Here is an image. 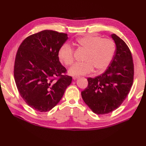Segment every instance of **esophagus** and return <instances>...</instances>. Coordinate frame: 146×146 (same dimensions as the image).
Segmentation results:
<instances>
[{
    "instance_id": "obj_1",
    "label": "esophagus",
    "mask_w": 146,
    "mask_h": 146,
    "mask_svg": "<svg viewBox=\"0 0 146 146\" xmlns=\"http://www.w3.org/2000/svg\"><path fill=\"white\" fill-rule=\"evenodd\" d=\"M77 78H78V76H73V80H76V79H77Z\"/></svg>"
}]
</instances>
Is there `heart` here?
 Instances as JSON below:
<instances>
[{
	"mask_svg": "<svg viewBox=\"0 0 146 146\" xmlns=\"http://www.w3.org/2000/svg\"><path fill=\"white\" fill-rule=\"evenodd\" d=\"M78 45L85 49V62L76 63L71 67L69 73L71 75H85L96 69L97 72L104 71L108 68L113 58L115 45L112 40L103 39L100 36L86 35L76 40ZM59 60L66 66L73 63V49L68 44H64L59 49Z\"/></svg>",
	"mask_w": 146,
	"mask_h": 146,
	"instance_id": "heart-1",
	"label": "heart"
}]
</instances>
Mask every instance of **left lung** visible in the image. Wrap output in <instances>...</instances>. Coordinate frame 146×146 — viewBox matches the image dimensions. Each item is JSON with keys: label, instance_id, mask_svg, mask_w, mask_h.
I'll list each match as a JSON object with an SVG mask.
<instances>
[{"label": "left lung", "instance_id": "obj_1", "mask_svg": "<svg viewBox=\"0 0 146 146\" xmlns=\"http://www.w3.org/2000/svg\"><path fill=\"white\" fill-rule=\"evenodd\" d=\"M116 45L115 54L104 73L87 79L88 85L82 92L85 103L98 115L115 110L125 100L134 80V63L126 43L115 34L111 35Z\"/></svg>", "mask_w": 146, "mask_h": 146}]
</instances>
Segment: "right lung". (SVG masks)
Masks as SVG:
<instances>
[{
	"label": "right lung",
	"mask_w": 146,
	"mask_h": 146,
	"mask_svg": "<svg viewBox=\"0 0 146 146\" xmlns=\"http://www.w3.org/2000/svg\"><path fill=\"white\" fill-rule=\"evenodd\" d=\"M67 34L44 30L27 37L15 56L14 75L19 92L34 110L46 112L63 97L72 77L60 63L59 49Z\"/></svg>",
	"instance_id": "obj_1"
}]
</instances>
